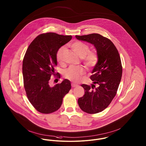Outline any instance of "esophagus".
Wrapping results in <instances>:
<instances>
[{"label": "esophagus", "instance_id": "obj_1", "mask_svg": "<svg viewBox=\"0 0 146 146\" xmlns=\"http://www.w3.org/2000/svg\"><path fill=\"white\" fill-rule=\"evenodd\" d=\"M71 86H72V88H75V87L78 86V85L75 84H71Z\"/></svg>", "mask_w": 146, "mask_h": 146}]
</instances>
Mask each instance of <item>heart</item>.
Listing matches in <instances>:
<instances>
[{
  "label": "heart",
  "mask_w": 146,
  "mask_h": 146,
  "mask_svg": "<svg viewBox=\"0 0 146 146\" xmlns=\"http://www.w3.org/2000/svg\"><path fill=\"white\" fill-rule=\"evenodd\" d=\"M72 50L80 56L85 65L89 69L94 68L98 61V55L95 50H90V47L86 43L76 41L70 45ZM65 49L61 47L56 52V58L58 63L62 62V56ZM85 74V70L82 66H71L64 72V77L73 82H77Z\"/></svg>",
  "instance_id": "obj_1"
}]
</instances>
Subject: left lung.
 Listing matches in <instances>:
<instances>
[{"label":"left lung","mask_w":146,"mask_h":146,"mask_svg":"<svg viewBox=\"0 0 146 146\" xmlns=\"http://www.w3.org/2000/svg\"><path fill=\"white\" fill-rule=\"evenodd\" d=\"M75 37L93 44L98 53V61L90 76L94 84L81 85L85 95L78 99L79 107L83 111L89 114L97 113L106 108L116 95L122 75L120 56L113 43L100 34Z\"/></svg>","instance_id":"1"}]
</instances>
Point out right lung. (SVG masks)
Instances as JSON below:
<instances>
[{
  "mask_svg": "<svg viewBox=\"0 0 146 146\" xmlns=\"http://www.w3.org/2000/svg\"><path fill=\"white\" fill-rule=\"evenodd\" d=\"M72 39L71 35L47 33L38 35L30 44L23 62L24 86L27 97L38 112L48 114L58 110L64 97L71 86L65 79L61 83L50 87L49 82L57 65L56 52L59 48Z\"/></svg>",
  "mask_w": 146,
  "mask_h": 146,
  "instance_id": "add662e5",
  "label": "right lung"
}]
</instances>
